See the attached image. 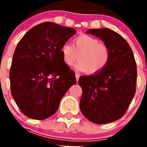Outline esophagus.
I'll list each match as a JSON object with an SVG mask.
<instances>
[{
	"label": "esophagus",
	"mask_w": 147,
	"mask_h": 147,
	"mask_svg": "<svg viewBox=\"0 0 147 147\" xmlns=\"http://www.w3.org/2000/svg\"><path fill=\"white\" fill-rule=\"evenodd\" d=\"M75 76H76V82H78V80H79V78H80V75L77 74H75Z\"/></svg>",
	"instance_id": "esophagus-1"
}]
</instances>
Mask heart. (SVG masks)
I'll use <instances>...</instances> for the list:
<instances>
[{
    "label": "heart",
    "instance_id": "heart-1",
    "mask_svg": "<svg viewBox=\"0 0 147 147\" xmlns=\"http://www.w3.org/2000/svg\"><path fill=\"white\" fill-rule=\"evenodd\" d=\"M62 60L67 66L74 65L76 69L88 74H96L105 68L110 59V50L107 45L88 34H81L74 39L73 44L64 43L60 49Z\"/></svg>",
    "mask_w": 147,
    "mask_h": 147
}]
</instances>
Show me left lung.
<instances>
[{
  "label": "left lung",
  "instance_id": "1",
  "mask_svg": "<svg viewBox=\"0 0 147 147\" xmlns=\"http://www.w3.org/2000/svg\"><path fill=\"white\" fill-rule=\"evenodd\" d=\"M98 37L110 50L106 67L96 74L82 76L81 112L90 121L98 124L115 121L124 115L136 93L137 67L128 42L109 28L86 32Z\"/></svg>",
  "mask_w": 147,
  "mask_h": 147
}]
</instances>
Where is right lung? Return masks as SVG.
<instances>
[{"label": "right lung", "mask_w": 147, "mask_h": 147, "mask_svg": "<svg viewBox=\"0 0 147 147\" xmlns=\"http://www.w3.org/2000/svg\"><path fill=\"white\" fill-rule=\"evenodd\" d=\"M76 33L72 28L45 22L31 28L18 42L10 86L18 107L28 118L43 120L54 115L67 90L76 84L74 72L60 53L62 45Z\"/></svg>", "instance_id": "right-lung-1"}]
</instances>
